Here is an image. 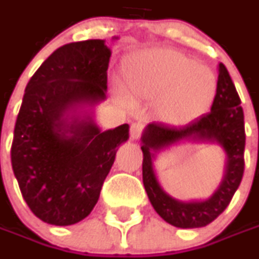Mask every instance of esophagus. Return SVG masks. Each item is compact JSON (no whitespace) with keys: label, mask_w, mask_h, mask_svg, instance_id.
Masks as SVG:
<instances>
[{"label":"esophagus","mask_w":259,"mask_h":259,"mask_svg":"<svg viewBox=\"0 0 259 259\" xmlns=\"http://www.w3.org/2000/svg\"><path fill=\"white\" fill-rule=\"evenodd\" d=\"M141 135V125L133 124L131 125V140H138Z\"/></svg>","instance_id":"esophagus-1"}]
</instances>
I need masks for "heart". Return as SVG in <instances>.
I'll return each instance as SVG.
<instances>
[{
  "label": "heart",
  "mask_w": 259,
  "mask_h": 259,
  "mask_svg": "<svg viewBox=\"0 0 259 259\" xmlns=\"http://www.w3.org/2000/svg\"><path fill=\"white\" fill-rule=\"evenodd\" d=\"M122 82L133 102L158 101L157 114L170 124H187L202 116L218 92V79L210 67L170 49L126 57Z\"/></svg>",
  "instance_id": "heart-1"
}]
</instances>
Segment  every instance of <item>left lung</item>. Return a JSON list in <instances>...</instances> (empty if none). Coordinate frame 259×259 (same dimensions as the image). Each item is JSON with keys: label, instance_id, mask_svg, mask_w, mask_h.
<instances>
[{"label": "left lung", "instance_id": "left-lung-1", "mask_svg": "<svg viewBox=\"0 0 259 259\" xmlns=\"http://www.w3.org/2000/svg\"><path fill=\"white\" fill-rule=\"evenodd\" d=\"M180 141L218 144L225 151L227 161L223 182L209 199L179 201L165 192L155 176L156 154ZM143 183L154 210L167 224L192 229L206 226L231 203L244 176L245 125L239 95L224 63H219L218 92L210 112L196 118L184 126L151 122L141 135Z\"/></svg>", "mask_w": 259, "mask_h": 259}]
</instances>
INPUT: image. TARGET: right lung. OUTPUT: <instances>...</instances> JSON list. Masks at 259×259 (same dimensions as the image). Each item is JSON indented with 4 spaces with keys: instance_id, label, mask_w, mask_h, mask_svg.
I'll return each mask as SVG.
<instances>
[{
    "instance_id": "1",
    "label": "right lung",
    "mask_w": 259,
    "mask_h": 259,
    "mask_svg": "<svg viewBox=\"0 0 259 259\" xmlns=\"http://www.w3.org/2000/svg\"><path fill=\"white\" fill-rule=\"evenodd\" d=\"M111 53L105 40L62 46L25 86L11 164L25 203L46 224L67 226L92 212L130 138L128 124L102 131L94 119L106 99Z\"/></svg>"
}]
</instances>
